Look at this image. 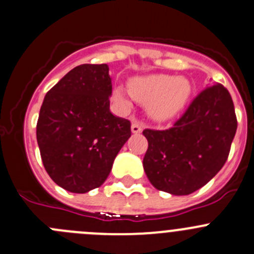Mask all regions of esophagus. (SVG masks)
I'll return each mask as SVG.
<instances>
[{
  "mask_svg": "<svg viewBox=\"0 0 254 254\" xmlns=\"http://www.w3.org/2000/svg\"><path fill=\"white\" fill-rule=\"evenodd\" d=\"M142 129H143V126H142L141 122H138V121H132V126H131V131L132 133L134 134H138L141 133Z\"/></svg>",
  "mask_w": 254,
  "mask_h": 254,
  "instance_id": "34e87169",
  "label": "esophagus"
}]
</instances>
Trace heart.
<instances>
[{
	"instance_id": "b5f03b06",
	"label": "heart",
	"mask_w": 254,
	"mask_h": 254,
	"mask_svg": "<svg viewBox=\"0 0 254 254\" xmlns=\"http://www.w3.org/2000/svg\"><path fill=\"white\" fill-rule=\"evenodd\" d=\"M128 91L134 100L147 105L148 115L153 120L168 121L186 107L190 97L192 86L185 77L151 74L132 78L128 83ZM113 96L121 105H128L122 88H116Z\"/></svg>"
}]
</instances>
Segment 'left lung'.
I'll use <instances>...</instances> for the list:
<instances>
[{"label": "left lung", "instance_id": "8db88e82", "mask_svg": "<svg viewBox=\"0 0 254 254\" xmlns=\"http://www.w3.org/2000/svg\"><path fill=\"white\" fill-rule=\"evenodd\" d=\"M236 131L237 117L227 88L207 87L173 127L143 131L148 141L143 168L149 182L175 195L199 190L226 163Z\"/></svg>", "mask_w": 254, "mask_h": 254}]
</instances>
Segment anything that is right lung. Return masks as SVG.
Here are the masks:
<instances>
[{"label": "right lung", "instance_id": "add662e5", "mask_svg": "<svg viewBox=\"0 0 254 254\" xmlns=\"http://www.w3.org/2000/svg\"><path fill=\"white\" fill-rule=\"evenodd\" d=\"M107 64H81L45 96L37 143L45 170L60 187L86 193L102 186L113 161L131 137V122L110 111Z\"/></svg>", "mask_w": 254, "mask_h": 254}]
</instances>
